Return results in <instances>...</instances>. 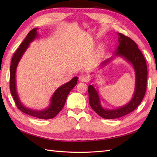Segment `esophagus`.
Wrapping results in <instances>:
<instances>
[{
	"mask_svg": "<svg viewBox=\"0 0 157 157\" xmlns=\"http://www.w3.org/2000/svg\"><path fill=\"white\" fill-rule=\"evenodd\" d=\"M78 79H79L80 82H86L88 80L87 77H86V76H85V75H80L79 78H78Z\"/></svg>",
	"mask_w": 157,
	"mask_h": 157,
	"instance_id": "1",
	"label": "esophagus"
}]
</instances>
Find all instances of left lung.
<instances>
[{
	"label": "left lung",
	"instance_id": "left-lung-1",
	"mask_svg": "<svg viewBox=\"0 0 157 157\" xmlns=\"http://www.w3.org/2000/svg\"><path fill=\"white\" fill-rule=\"evenodd\" d=\"M118 45L111 58L101 63L100 67L109 64L115 57H122L130 63L135 71V90L131 100L126 105L113 109L102 107L98 92L94 85L88 86L89 103L93 110L99 116L106 119L120 118L134 111L142 101L147 88V68L143 54L141 53L136 42L121 33H118Z\"/></svg>",
	"mask_w": 157,
	"mask_h": 157
}]
</instances>
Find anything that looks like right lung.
Returning a JSON list of instances; mask_svg holds the SVG:
<instances>
[{
  "label": "right lung",
  "mask_w": 157,
  "mask_h": 157,
  "mask_svg": "<svg viewBox=\"0 0 157 157\" xmlns=\"http://www.w3.org/2000/svg\"><path fill=\"white\" fill-rule=\"evenodd\" d=\"M38 28H35L28 33L25 40L22 42L20 47L14 53L10 65V92L15 101L17 107L20 111L27 115L33 116L40 119H50L55 117L63 107L69 93L77 83L78 77H75L69 82L61 85L57 89L50 99V103L48 107L42 110H35L24 106L21 102L17 92L16 73L17 65L20 62L23 55L28 48L29 44L38 36Z\"/></svg>",
  "instance_id": "right-lung-1"
}]
</instances>
